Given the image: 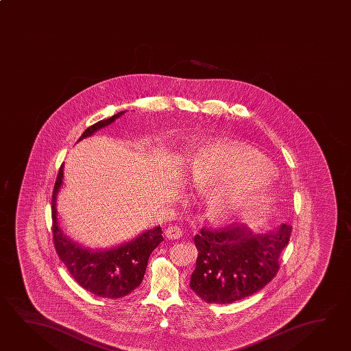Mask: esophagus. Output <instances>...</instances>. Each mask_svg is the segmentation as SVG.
<instances>
[{"instance_id": "34e87169", "label": "esophagus", "mask_w": 351, "mask_h": 351, "mask_svg": "<svg viewBox=\"0 0 351 351\" xmlns=\"http://www.w3.org/2000/svg\"><path fill=\"white\" fill-rule=\"evenodd\" d=\"M165 235L167 237V239H178L180 238L182 235H183V232H182V229L180 228L177 227V226H171V227L167 228L165 230Z\"/></svg>"}]
</instances>
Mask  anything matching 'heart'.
I'll return each instance as SVG.
<instances>
[{
	"mask_svg": "<svg viewBox=\"0 0 351 351\" xmlns=\"http://www.w3.org/2000/svg\"><path fill=\"white\" fill-rule=\"evenodd\" d=\"M188 184L206 192V217L229 221L256 206L270 192L274 174L268 162L247 145L215 141L188 162Z\"/></svg>",
	"mask_w": 351,
	"mask_h": 351,
	"instance_id": "1",
	"label": "heart"
}]
</instances>
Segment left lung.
Masks as SVG:
<instances>
[{"mask_svg": "<svg viewBox=\"0 0 351 351\" xmlns=\"http://www.w3.org/2000/svg\"><path fill=\"white\" fill-rule=\"evenodd\" d=\"M291 227L254 233L244 224L220 230L204 228L194 237L198 250L191 289L208 304H230L264 288L279 270V256Z\"/></svg>", "mask_w": 351, "mask_h": 351, "instance_id": "8db88e82", "label": "left lung"}]
</instances>
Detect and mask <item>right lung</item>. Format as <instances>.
Listing matches in <instances>:
<instances>
[{
  "label": "right lung",
  "mask_w": 351,
  "mask_h": 351,
  "mask_svg": "<svg viewBox=\"0 0 351 351\" xmlns=\"http://www.w3.org/2000/svg\"><path fill=\"white\" fill-rule=\"evenodd\" d=\"M125 110L118 112L108 119L99 121L83 132L81 138L93 136L97 131L113 123L123 116ZM63 183V165L56 179L52 194V232L56 252L63 261L69 274L83 289L101 298L118 299L128 295L143 280L152 252L163 241L162 229L154 227L139 234L134 239L107 249H93L72 241L58 226L57 194Z\"/></svg>",
  "instance_id": "add662e5"
}]
</instances>
